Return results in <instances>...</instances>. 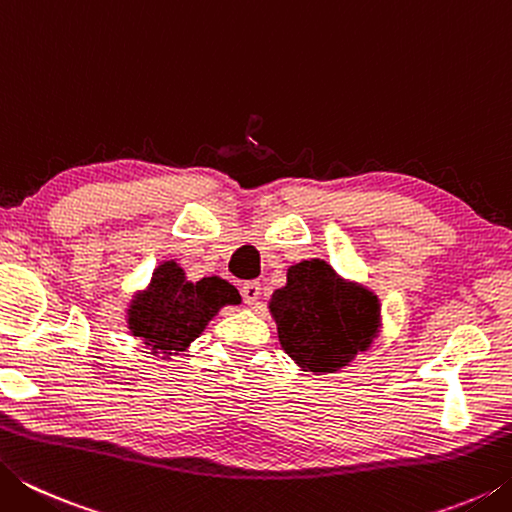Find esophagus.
Returning a JSON list of instances; mask_svg holds the SVG:
<instances>
[{
  "instance_id": "obj_1",
  "label": "esophagus",
  "mask_w": 512,
  "mask_h": 512,
  "mask_svg": "<svg viewBox=\"0 0 512 512\" xmlns=\"http://www.w3.org/2000/svg\"><path fill=\"white\" fill-rule=\"evenodd\" d=\"M259 293H262V284H259L257 280H250L244 284V287H241V296H244L246 305H255V302L259 300Z\"/></svg>"
}]
</instances>
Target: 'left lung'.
I'll list each match as a JSON object with an SVG mask.
<instances>
[{"mask_svg":"<svg viewBox=\"0 0 512 512\" xmlns=\"http://www.w3.org/2000/svg\"><path fill=\"white\" fill-rule=\"evenodd\" d=\"M282 350L302 370L325 375L348 366L375 341L381 305L375 293L345 282L325 259L289 268L268 302Z\"/></svg>","mask_w":512,"mask_h":512,"instance_id":"1","label":"left lung"}]
</instances>
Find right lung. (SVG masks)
Here are the masks:
<instances>
[{"mask_svg": "<svg viewBox=\"0 0 512 512\" xmlns=\"http://www.w3.org/2000/svg\"><path fill=\"white\" fill-rule=\"evenodd\" d=\"M239 302V291L230 282L216 275L189 282L183 266L169 259L155 268L149 287L135 293L126 320L153 357L169 359L187 350L221 307Z\"/></svg>", "mask_w": 512, "mask_h": 512, "instance_id": "right-lung-1", "label": "right lung"}]
</instances>
